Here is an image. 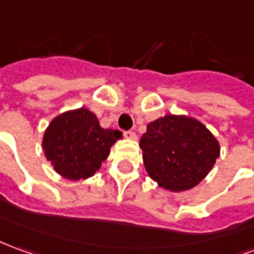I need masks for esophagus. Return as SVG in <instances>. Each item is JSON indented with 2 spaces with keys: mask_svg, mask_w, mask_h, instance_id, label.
Segmentation results:
<instances>
[{
  "mask_svg": "<svg viewBox=\"0 0 254 254\" xmlns=\"http://www.w3.org/2000/svg\"><path fill=\"white\" fill-rule=\"evenodd\" d=\"M124 134H125V137H127V139H129V140H136V139H137L136 133L132 132V130H127V132H125Z\"/></svg>",
  "mask_w": 254,
  "mask_h": 254,
  "instance_id": "34e87169",
  "label": "esophagus"
}]
</instances>
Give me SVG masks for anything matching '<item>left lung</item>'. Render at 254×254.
Masks as SVG:
<instances>
[{
  "label": "left lung",
  "instance_id": "obj_1",
  "mask_svg": "<svg viewBox=\"0 0 254 254\" xmlns=\"http://www.w3.org/2000/svg\"><path fill=\"white\" fill-rule=\"evenodd\" d=\"M139 145L148 176L172 192L198 186L220 155L219 140L189 115L169 114L150 122Z\"/></svg>",
  "mask_w": 254,
  "mask_h": 254
}]
</instances>
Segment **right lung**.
Returning <instances> with one entry per match:
<instances>
[{
	"instance_id": "1",
	"label": "right lung",
	"mask_w": 254,
	"mask_h": 254,
	"mask_svg": "<svg viewBox=\"0 0 254 254\" xmlns=\"http://www.w3.org/2000/svg\"><path fill=\"white\" fill-rule=\"evenodd\" d=\"M120 139V130L104 129L90 110L79 107L49 122L42 148L58 175L68 180H86L100 169L110 148Z\"/></svg>"
}]
</instances>
